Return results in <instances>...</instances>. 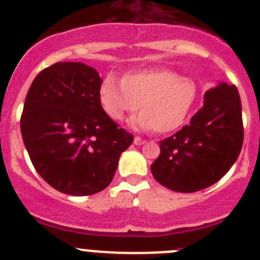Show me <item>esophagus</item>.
<instances>
[{"mask_svg": "<svg viewBox=\"0 0 260 260\" xmlns=\"http://www.w3.org/2000/svg\"><path fill=\"white\" fill-rule=\"evenodd\" d=\"M145 142H146V141L142 140L141 137H135V141H133V143H135L136 146H141V145H143Z\"/></svg>", "mask_w": 260, "mask_h": 260, "instance_id": "1", "label": "esophagus"}]
</instances>
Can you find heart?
Returning <instances> with one entry per match:
<instances>
[{
	"label": "heart",
	"instance_id": "heart-1",
	"mask_svg": "<svg viewBox=\"0 0 260 260\" xmlns=\"http://www.w3.org/2000/svg\"><path fill=\"white\" fill-rule=\"evenodd\" d=\"M99 103L107 117L115 122L140 109L129 120L135 129L164 135L185 123L198 98V85L190 78L161 68L128 72L119 80L108 74L99 85Z\"/></svg>",
	"mask_w": 260,
	"mask_h": 260
}]
</instances>
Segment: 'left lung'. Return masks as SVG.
Wrapping results in <instances>:
<instances>
[{"label": "left lung", "mask_w": 260, "mask_h": 260, "mask_svg": "<svg viewBox=\"0 0 260 260\" xmlns=\"http://www.w3.org/2000/svg\"><path fill=\"white\" fill-rule=\"evenodd\" d=\"M244 138L238 89L221 81L204 95L187 125L159 142L153 177L177 192H196L217 182L239 157Z\"/></svg>", "instance_id": "1"}]
</instances>
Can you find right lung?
<instances>
[{"label": "right lung", "instance_id": "add662e5", "mask_svg": "<svg viewBox=\"0 0 260 260\" xmlns=\"http://www.w3.org/2000/svg\"><path fill=\"white\" fill-rule=\"evenodd\" d=\"M102 79L83 62H56L38 74L26 95L21 135L31 162L55 190L93 195L113 180L133 136L107 117Z\"/></svg>", "mask_w": 260, "mask_h": 260}]
</instances>
